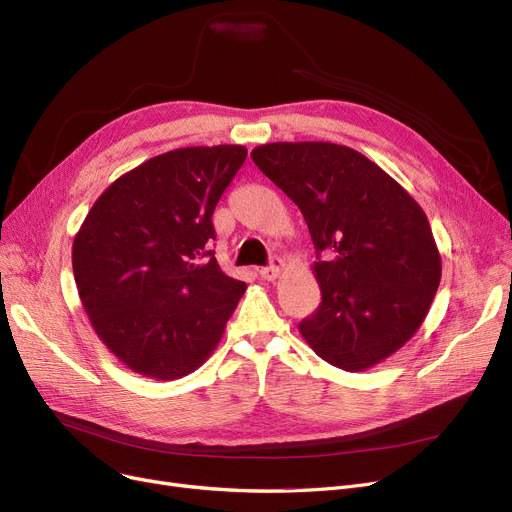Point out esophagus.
I'll return each mask as SVG.
<instances>
[{
    "label": "esophagus",
    "mask_w": 512,
    "mask_h": 512,
    "mask_svg": "<svg viewBox=\"0 0 512 512\" xmlns=\"http://www.w3.org/2000/svg\"><path fill=\"white\" fill-rule=\"evenodd\" d=\"M284 261L280 259V257H274L272 259V265H267V267H261V270H259V276L263 278V280H276L280 274H282V270H284Z\"/></svg>",
    "instance_id": "obj_1"
}]
</instances>
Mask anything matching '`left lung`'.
I'll return each mask as SVG.
<instances>
[{
  "mask_svg": "<svg viewBox=\"0 0 512 512\" xmlns=\"http://www.w3.org/2000/svg\"><path fill=\"white\" fill-rule=\"evenodd\" d=\"M309 226L321 303L299 324L315 355L344 371L382 363L423 324L442 259L419 203L359 151L321 141L251 151Z\"/></svg>",
  "mask_w": 512,
  "mask_h": 512,
  "instance_id": "obj_1",
  "label": "left lung"
}]
</instances>
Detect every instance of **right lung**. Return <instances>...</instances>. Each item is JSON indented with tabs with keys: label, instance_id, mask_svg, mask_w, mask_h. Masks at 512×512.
Returning <instances> with one entry per match:
<instances>
[{
	"label": "right lung",
	"instance_id": "1",
	"mask_svg": "<svg viewBox=\"0 0 512 512\" xmlns=\"http://www.w3.org/2000/svg\"><path fill=\"white\" fill-rule=\"evenodd\" d=\"M245 159L242 145L151 157L105 188L74 236L91 326L143 378L178 380L201 367L247 290L209 251L211 215Z\"/></svg>",
	"mask_w": 512,
	"mask_h": 512
}]
</instances>
